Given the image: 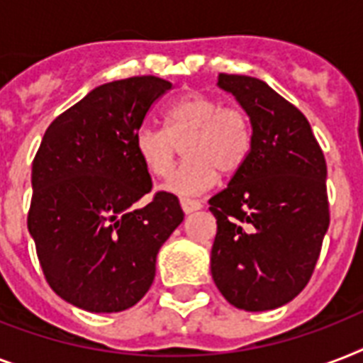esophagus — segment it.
I'll return each instance as SVG.
<instances>
[{"mask_svg":"<svg viewBox=\"0 0 363 363\" xmlns=\"http://www.w3.org/2000/svg\"><path fill=\"white\" fill-rule=\"evenodd\" d=\"M181 205H182V211H184L186 215H190V213H194V211L201 209V201L194 198H182Z\"/></svg>","mask_w":363,"mask_h":363,"instance_id":"esophagus-1","label":"esophagus"}]
</instances>
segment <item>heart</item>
I'll use <instances>...</instances> for the list:
<instances>
[{
    "label": "heart",
    "instance_id": "obj_1",
    "mask_svg": "<svg viewBox=\"0 0 363 363\" xmlns=\"http://www.w3.org/2000/svg\"><path fill=\"white\" fill-rule=\"evenodd\" d=\"M252 139L247 111L194 92L165 109L164 130L137 131L133 148L150 175L165 179L175 165L177 145L184 141L182 154L186 160L165 188L177 196H192L215 186L220 173H238L250 156Z\"/></svg>",
    "mask_w": 363,
    "mask_h": 363
}]
</instances>
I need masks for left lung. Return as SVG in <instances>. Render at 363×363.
I'll return each mask as SVG.
<instances>
[{
  "label": "left lung",
  "instance_id": "1",
  "mask_svg": "<svg viewBox=\"0 0 363 363\" xmlns=\"http://www.w3.org/2000/svg\"><path fill=\"white\" fill-rule=\"evenodd\" d=\"M252 124L247 164L209 199L211 273L238 309L269 311L309 282L330 226L326 160L303 113L259 79L218 75Z\"/></svg>",
  "mask_w": 363,
  "mask_h": 363
}]
</instances>
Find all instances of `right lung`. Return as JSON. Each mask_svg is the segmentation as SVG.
<instances>
[{
	"label": "right lung",
	"mask_w": 363,
	"mask_h": 363,
	"mask_svg": "<svg viewBox=\"0 0 363 363\" xmlns=\"http://www.w3.org/2000/svg\"><path fill=\"white\" fill-rule=\"evenodd\" d=\"M171 90L158 77L94 88L45 131L31 165L28 230L48 286L90 313H118L148 292L156 256L184 218L179 198L156 192L135 133Z\"/></svg>",
	"instance_id": "obj_1"
}]
</instances>
